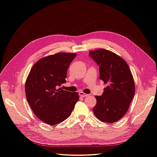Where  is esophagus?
Wrapping results in <instances>:
<instances>
[{"label":"esophagus","instance_id":"esophagus-1","mask_svg":"<svg viewBox=\"0 0 157 157\" xmlns=\"http://www.w3.org/2000/svg\"><path fill=\"white\" fill-rule=\"evenodd\" d=\"M79 96L80 97H82V98H84V97H86V96H88L89 95H87V94H84V93H83V92H79Z\"/></svg>","mask_w":157,"mask_h":157}]
</instances>
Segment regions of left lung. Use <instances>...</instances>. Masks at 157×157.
<instances>
[{
  "label": "left lung",
  "mask_w": 157,
  "mask_h": 157,
  "mask_svg": "<svg viewBox=\"0 0 157 157\" xmlns=\"http://www.w3.org/2000/svg\"><path fill=\"white\" fill-rule=\"evenodd\" d=\"M89 56L99 66L100 78L107 84L101 96L95 95L97 104L93 111L101 121L115 123L127 113L134 96L131 71L123 58L109 50L90 51Z\"/></svg>",
  "instance_id": "1"
}]
</instances>
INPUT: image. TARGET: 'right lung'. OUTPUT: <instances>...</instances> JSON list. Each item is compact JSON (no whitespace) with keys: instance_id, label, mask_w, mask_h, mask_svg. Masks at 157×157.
Returning a JSON list of instances; mask_svg holds the SVG:
<instances>
[{"instance_id":"right-lung-1","label":"right lung","mask_w":157,"mask_h":157,"mask_svg":"<svg viewBox=\"0 0 157 157\" xmlns=\"http://www.w3.org/2000/svg\"><path fill=\"white\" fill-rule=\"evenodd\" d=\"M75 53L59 52L36 62L25 82V95L32 110L44 123L55 125L66 120L79 100L77 92L59 87L64 84Z\"/></svg>"}]
</instances>
